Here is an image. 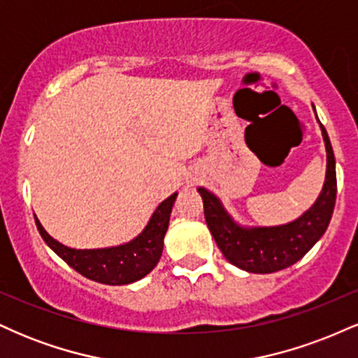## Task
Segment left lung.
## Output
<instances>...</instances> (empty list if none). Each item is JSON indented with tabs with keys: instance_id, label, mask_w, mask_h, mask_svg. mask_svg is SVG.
<instances>
[{
	"instance_id": "8db88e82",
	"label": "left lung",
	"mask_w": 358,
	"mask_h": 358,
	"mask_svg": "<svg viewBox=\"0 0 358 358\" xmlns=\"http://www.w3.org/2000/svg\"><path fill=\"white\" fill-rule=\"evenodd\" d=\"M320 126L327 148V178L313 207L294 222L276 227H241L213 193L199 188L208 229L231 264L249 273H276L299 261L327 231L336 200V171L330 138Z\"/></svg>"
}]
</instances>
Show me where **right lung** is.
Wrapping results in <instances>:
<instances>
[{
    "label": "right lung",
    "mask_w": 358,
    "mask_h": 358,
    "mask_svg": "<svg viewBox=\"0 0 358 358\" xmlns=\"http://www.w3.org/2000/svg\"><path fill=\"white\" fill-rule=\"evenodd\" d=\"M175 199L176 193L158 205L145 231L136 239L116 248L71 249L48 236L36 217L35 222L48 248L77 273L102 285L121 286L145 278L158 264Z\"/></svg>",
    "instance_id": "add662e5"
}]
</instances>
